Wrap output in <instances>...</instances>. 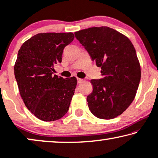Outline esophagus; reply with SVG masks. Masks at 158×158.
Wrapping results in <instances>:
<instances>
[{"label":"esophagus","mask_w":158,"mask_h":158,"mask_svg":"<svg viewBox=\"0 0 158 158\" xmlns=\"http://www.w3.org/2000/svg\"><path fill=\"white\" fill-rule=\"evenodd\" d=\"M83 81H84V79H80V78H77V82H78V84L81 83Z\"/></svg>","instance_id":"esophagus-1"}]
</instances>
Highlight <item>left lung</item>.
<instances>
[{"instance_id":"obj_1","label":"left lung","mask_w":158,"mask_h":158,"mask_svg":"<svg viewBox=\"0 0 158 158\" xmlns=\"http://www.w3.org/2000/svg\"><path fill=\"white\" fill-rule=\"evenodd\" d=\"M76 38L87 50L102 79H92L93 91L87 96L89 110L101 119H113L127 110L136 94L141 68L130 40L108 27L76 31Z\"/></svg>"}]
</instances>
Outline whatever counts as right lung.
I'll use <instances>...</instances> for the list:
<instances>
[{"label": "right lung", "instance_id": "1", "mask_svg": "<svg viewBox=\"0 0 158 158\" xmlns=\"http://www.w3.org/2000/svg\"><path fill=\"white\" fill-rule=\"evenodd\" d=\"M74 39L71 32L40 33L27 40L18 52L14 75L25 106L44 121L58 120L68 112L77 78L53 75L64 48Z\"/></svg>", "mask_w": 158, "mask_h": 158}]
</instances>
